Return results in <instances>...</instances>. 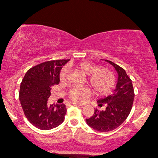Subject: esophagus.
Here are the masks:
<instances>
[{"label":"esophagus","instance_id":"1","mask_svg":"<svg viewBox=\"0 0 158 158\" xmlns=\"http://www.w3.org/2000/svg\"><path fill=\"white\" fill-rule=\"evenodd\" d=\"M71 104H73V105H77V106H83V105H84V104H79V103H77V102H71Z\"/></svg>","mask_w":158,"mask_h":158}]
</instances>
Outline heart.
Masks as SVG:
<instances>
[{
  "label": "heart",
  "mask_w": 158,
  "mask_h": 158,
  "mask_svg": "<svg viewBox=\"0 0 158 158\" xmlns=\"http://www.w3.org/2000/svg\"><path fill=\"white\" fill-rule=\"evenodd\" d=\"M77 68L84 74L89 75V82L97 94L104 95L111 91L115 84V77L113 72L105 68H99L89 62L83 61L77 65ZM68 75V68H64L60 72V79L65 81ZM90 89L87 86L73 87L68 90V95L75 102H84L90 95Z\"/></svg>",
  "instance_id": "b5f03b06"
}]
</instances>
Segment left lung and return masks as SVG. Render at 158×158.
<instances>
[{"label":"left lung","mask_w":158,"mask_h":158,"mask_svg":"<svg viewBox=\"0 0 158 158\" xmlns=\"http://www.w3.org/2000/svg\"><path fill=\"white\" fill-rule=\"evenodd\" d=\"M114 67L118 73V83L113 94L98 100V105L106 106L104 110H94L91 118L86 122L91 128L100 132H107L119 127L131 110L134 98L132 81L126 71L114 62L104 60Z\"/></svg>","instance_id":"obj_1"}]
</instances>
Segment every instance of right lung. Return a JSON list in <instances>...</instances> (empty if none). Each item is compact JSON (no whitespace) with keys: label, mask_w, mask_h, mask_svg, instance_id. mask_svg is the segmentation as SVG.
I'll use <instances>...</instances> for the list:
<instances>
[{"label":"right lung","mask_w":158,"mask_h":158,"mask_svg":"<svg viewBox=\"0 0 158 158\" xmlns=\"http://www.w3.org/2000/svg\"><path fill=\"white\" fill-rule=\"evenodd\" d=\"M69 60H50L28 70L21 81L19 100L27 119L40 130H51L64 120L65 104H48L51 87L60 82L62 67Z\"/></svg>","instance_id":"right-lung-1"}]
</instances>
